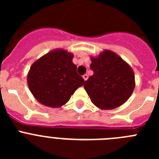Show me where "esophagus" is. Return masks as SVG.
<instances>
[{
    "instance_id": "34e87169",
    "label": "esophagus",
    "mask_w": 159,
    "mask_h": 159,
    "mask_svg": "<svg viewBox=\"0 0 159 159\" xmlns=\"http://www.w3.org/2000/svg\"><path fill=\"white\" fill-rule=\"evenodd\" d=\"M83 78H84V80L86 81L87 80H88V75H87V74H85V75H83Z\"/></svg>"
}]
</instances>
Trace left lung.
<instances>
[{"label":"left lung","mask_w":159,"mask_h":159,"mask_svg":"<svg viewBox=\"0 0 159 159\" xmlns=\"http://www.w3.org/2000/svg\"><path fill=\"white\" fill-rule=\"evenodd\" d=\"M94 74L84 83V89L97 107L111 110L130 98L135 87L133 69L119 55L110 50L91 57Z\"/></svg>","instance_id":"8db88e82"}]
</instances>
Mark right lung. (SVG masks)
I'll return each instance as SVG.
<instances>
[{"label": "right lung", "mask_w": 159, "mask_h": 159, "mask_svg": "<svg viewBox=\"0 0 159 159\" xmlns=\"http://www.w3.org/2000/svg\"><path fill=\"white\" fill-rule=\"evenodd\" d=\"M72 59V53L58 48L43 55L32 64L27 82L38 102L49 107H60L77 88L84 85V79L77 74Z\"/></svg>", "instance_id": "add662e5"}]
</instances>
